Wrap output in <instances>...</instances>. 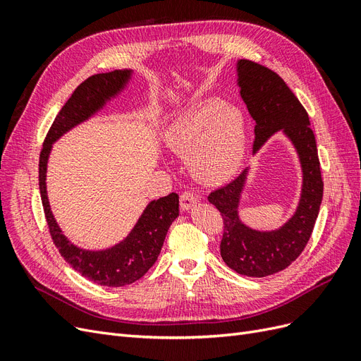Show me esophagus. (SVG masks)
<instances>
[{
	"mask_svg": "<svg viewBox=\"0 0 361 361\" xmlns=\"http://www.w3.org/2000/svg\"><path fill=\"white\" fill-rule=\"evenodd\" d=\"M199 199L195 197V194H192L191 191H183L180 194V209L182 211H188L191 209L192 206L197 204Z\"/></svg>",
	"mask_w": 361,
	"mask_h": 361,
	"instance_id": "obj_1",
	"label": "esophagus"
}]
</instances>
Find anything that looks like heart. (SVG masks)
I'll list each match as a JSON object with an SVG mask.
<instances>
[{"label":"heart","instance_id":"obj_1","mask_svg":"<svg viewBox=\"0 0 361 361\" xmlns=\"http://www.w3.org/2000/svg\"><path fill=\"white\" fill-rule=\"evenodd\" d=\"M166 140L176 154L191 157L195 176L207 183H220L233 176L244 161L245 116L238 106L209 97L180 117Z\"/></svg>","mask_w":361,"mask_h":361}]
</instances>
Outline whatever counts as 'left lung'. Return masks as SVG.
I'll return each mask as SVG.
<instances>
[{"label":"left lung","mask_w":361,"mask_h":361,"mask_svg":"<svg viewBox=\"0 0 361 361\" xmlns=\"http://www.w3.org/2000/svg\"><path fill=\"white\" fill-rule=\"evenodd\" d=\"M236 71L239 93L256 122L253 152L281 130L297 150L302 170L297 211L277 231H253L239 220L238 207L248 169L207 197L223 216L220 250L226 265L247 277H267L288 268L307 245L319 214L324 182L309 114L298 97L276 72L259 63L239 60Z\"/></svg>","instance_id":"left-lung-1"}]
</instances>
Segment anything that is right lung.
<instances>
[{
  "instance_id": "right-lung-1",
  "label": "right lung",
  "mask_w": 361,
  "mask_h": 361,
  "mask_svg": "<svg viewBox=\"0 0 361 361\" xmlns=\"http://www.w3.org/2000/svg\"><path fill=\"white\" fill-rule=\"evenodd\" d=\"M133 71H113L97 73L76 87L68 102L63 105L43 141L39 159V188L43 211L54 244L64 260L81 276L101 286L120 288L143 277L155 264L170 224L179 215V195L171 192L166 197L150 202L138 218L130 233L117 245L90 251L73 245L63 235L51 212L47 194V164L52 143L69 129L99 111L106 101L125 89Z\"/></svg>"
}]
</instances>
